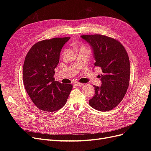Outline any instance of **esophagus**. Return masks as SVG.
I'll use <instances>...</instances> for the list:
<instances>
[{
    "label": "esophagus",
    "mask_w": 151,
    "mask_h": 151,
    "mask_svg": "<svg viewBox=\"0 0 151 151\" xmlns=\"http://www.w3.org/2000/svg\"><path fill=\"white\" fill-rule=\"evenodd\" d=\"M74 85L76 86H82L84 85V84L79 83H77V82H76V83H74Z\"/></svg>",
    "instance_id": "34e87169"
}]
</instances>
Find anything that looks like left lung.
<instances>
[{
  "instance_id": "1",
  "label": "left lung",
  "mask_w": 151,
  "mask_h": 151,
  "mask_svg": "<svg viewBox=\"0 0 151 151\" xmlns=\"http://www.w3.org/2000/svg\"><path fill=\"white\" fill-rule=\"evenodd\" d=\"M91 47L94 66L101 67V86L94 85V96L89 104L101 111L118 106L129 88L130 75L129 58L125 48L118 40L101 35H82Z\"/></svg>"
}]
</instances>
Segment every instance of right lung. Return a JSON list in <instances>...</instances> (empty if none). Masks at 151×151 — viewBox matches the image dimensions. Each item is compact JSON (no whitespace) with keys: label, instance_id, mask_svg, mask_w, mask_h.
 I'll return each instance as SVG.
<instances>
[{"label":"right lung","instance_id":"add662e5","mask_svg":"<svg viewBox=\"0 0 151 151\" xmlns=\"http://www.w3.org/2000/svg\"><path fill=\"white\" fill-rule=\"evenodd\" d=\"M70 37L54 38L35 43L27 53L22 70L27 93L36 107L53 112L65 104L73 88L71 84L55 81V68L61 49Z\"/></svg>","mask_w":151,"mask_h":151}]
</instances>
